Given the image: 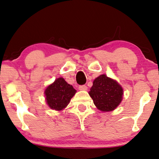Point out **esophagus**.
Masks as SVG:
<instances>
[{"label":"esophagus","mask_w":159,"mask_h":159,"mask_svg":"<svg viewBox=\"0 0 159 159\" xmlns=\"http://www.w3.org/2000/svg\"><path fill=\"white\" fill-rule=\"evenodd\" d=\"M79 89L80 91H86L88 87L86 86V85H81V86H79Z\"/></svg>","instance_id":"34e87169"}]
</instances>
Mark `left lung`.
<instances>
[{
    "label": "left lung",
    "instance_id": "left-lung-1",
    "mask_svg": "<svg viewBox=\"0 0 159 159\" xmlns=\"http://www.w3.org/2000/svg\"><path fill=\"white\" fill-rule=\"evenodd\" d=\"M89 95L98 110L111 111L121 101L123 89L116 80L101 75L93 80Z\"/></svg>",
    "mask_w": 159,
    "mask_h": 159
}]
</instances>
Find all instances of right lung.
I'll use <instances>...</instances> for the list:
<instances>
[{
    "mask_svg": "<svg viewBox=\"0 0 159 159\" xmlns=\"http://www.w3.org/2000/svg\"><path fill=\"white\" fill-rule=\"evenodd\" d=\"M76 91L63 78L56 79L45 91L46 99L49 107L61 111L66 108Z\"/></svg>",
    "mask_w": 159,
    "mask_h": 159,
    "instance_id": "obj_1",
    "label": "right lung"
}]
</instances>
